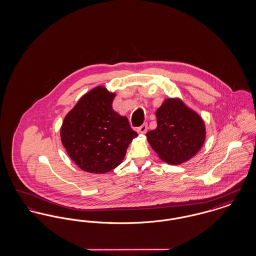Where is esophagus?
Here are the masks:
<instances>
[{"instance_id": "34e87169", "label": "esophagus", "mask_w": 256, "mask_h": 256, "mask_svg": "<svg viewBox=\"0 0 256 256\" xmlns=\"http://www.w3.org/2000/svg\"><path fill=\"white\" fill-rule=\"evenodd\" d=\"M148 130V124H143L141 126L137 128V132L138 134H145Z\"/></svg>"}]
</instances>
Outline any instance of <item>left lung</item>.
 Segmentation results:
<instances>
[{
  "mask_svg": "<svg viewBox=\"0 0 256 256\" xmlns=\"http://www.w3.org/2000/svg\"><path fill=\"white\" fill-rule=\"evenodd\" d=\"M156 115L158 126L146 136L159 158L178 165L195 156L206 135L202 117L178 98L164 100Z\"/></svg>",
  "mask_w": 256,
  "mask_h": 256,
  "instance_id": "left-lung-1",
  "label": "left lung"
}]
</instances>
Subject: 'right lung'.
<instances>
[{
	"label": "right lung",
	"instance_id": "add662e5",
	"mask_svg": "<svg viewBox=\"0 0 256 256\" xmlns=\"http://www.w3.org/2000/svg\"><path fill=\"white\" fill-rule=\"evenodd\" d=\"M115 96L104 86H97L78 100L62 122V145L78 167L87 172L115 169L138 136L128 118L112 108Z\"/></svg>",
	"mask_w": 256,
	"mask_h": 256
}]
</instances>
